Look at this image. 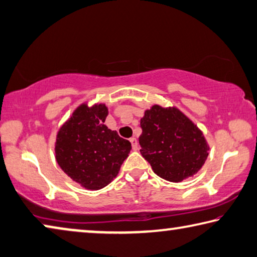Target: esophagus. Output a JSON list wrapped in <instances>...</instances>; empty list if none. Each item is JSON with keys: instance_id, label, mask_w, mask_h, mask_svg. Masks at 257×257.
Wrapping results in <instances>:
<instances>
[{"instance_id": "esophagus-1", "label": "esophagus", "mask_w": 257, "mask_h": 257, "mask_svg": "<svg viewBox=\"0 0 257 257\" xmlns=\"http://www.w3.org/2000/svg\"><path fill=\"white\" fill-rule=\"evenodd\" d=\"M130 141H131V144H132V148H133V150H139V142H138V140L136 138H131L130 139Z\"/></svg>"}]
</instances>
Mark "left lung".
Masks as SVG:
<instances>
[{
    "label": "left lung",
    "instance_id": "8db88e82",
    "mask_svg": "<svg viewBox=\"0 0 257 257\" xmlns=\"http://www.w3.org/2000/svg\"><path fill=\"white\" fill-rule=\"evenodd\" d=\"M140 153L159 178L181 182L198 173L209 146L201 130L175 106L154 104L140 121Z\"/></svg>",
    "mask_w": 257,
    "mask_h": 257
}]
</instances>
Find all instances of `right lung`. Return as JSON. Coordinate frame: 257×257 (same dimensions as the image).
<instances>
[{
	"instance_id": "right-lung-1",
	"label": "right lung",
	"mask_w": 257,
	"mask_h": 257,
	"mask_svg": "<svg viewBox=\"0 0 257 257\" xmlns=\"http://www.w3.org/2000/svg\"><path fill=\"white\" fill-rule=\"evenodd\" d=\"M107 116L106 103L85 101L61 125L54 142L58 165L87 190L108 186L132 149L131 142L104 125Z\"/></svg>"
}]
</instances>
